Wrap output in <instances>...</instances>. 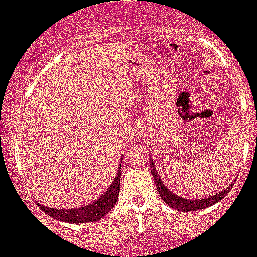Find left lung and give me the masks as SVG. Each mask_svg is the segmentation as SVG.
Wrapping results in <instances>:
<instances>
[{
  "instance_id": "8db88e82",
  "label": "left lung",
  "mask_w": 257,
  "mask_h": 257,
  "mask_svg": "<svg viewBox=\"0 0 257 257\" xmlns=\"http://www.w3.org/2000/svg\"><path fill=\"white\" fill-rule=\"evenodd\" d=\"M150 166H151V174L153 176V180L156 182V187H157L158 194L164 202L167 203L170 208L175 209L178 211H194V210H199V209H204L208 208V206L214 205L215 203L220 202L221 199L225 198V196H227V193L232 190L233 185H234L235 179L229 184L225 190H222L221 192H217L213 194L210 197H205V198H199V199H187L184 198V197H180L178 194L173 193L169 188L164 185V182L162 181L161 176L156 170V168L153 167V162L152 158H150Z\"/></svg>"
}]
</instances>
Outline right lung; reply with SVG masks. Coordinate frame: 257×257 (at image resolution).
<instances>
[{
	"instance_id": "right-lung-1",
	"label": "right lung",
	"mask_w": 257,
	"mask_h": 257,
	"mask_svg": "<svg viewBox=\"0 0 257 257\" xmlns=\"http://www.w3.org/2000/svg\"><path fill=\"white\" fill-rule=\"evenodd\" d=\"M120 164L117 170L116 176L107 191L99 197L98 199L93 200L89 204H85L79 208L71 209H57L52 206H46L36 203L38 208L53 219L61 221V222H73V223H85L99 221L105 216L108 211L116 204L119 196L120 190Z\"/></svg>"
}]
</instances>
